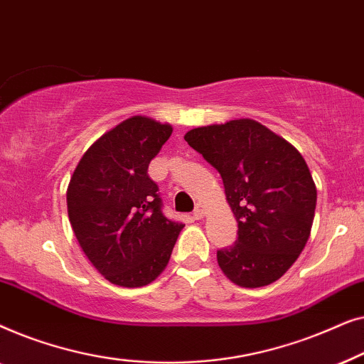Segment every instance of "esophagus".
Masks as SVG:
<instances>
[{"label": "esophagus", "mask_w": 364, "mask_h": 364, "mask_svg": "<svg viewBox=\"0 0 364 364\" xmlns=\"http://www.w3.org/2000/svg\"><path fill=\"white\" fill-rule=\"evenodd\" d=\"M203 215H205V207H203L202 203H197L196 210H193V218H196V220H200Z\"/></svg>", "instance_id": "obj_1"}]
</instances>
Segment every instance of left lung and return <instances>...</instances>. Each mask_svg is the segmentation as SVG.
Returning <instances> with one entry per match:
<instances>
[{
	"mask_svg": "<svg viewBox=\"0 0 364 364\" xmlns=\"http://www.w3.org/2000/svg\"><path fill=\"white\" fill-rule=\"evenodd\" d=\"M183 139L220 173L238 223L235 243L217 252L218 267L243 288L277 282L300 257L315 218L305 159L253 119L196 127Z\"/></svg>",
	"mask_w": 364,
	"mask_h": 364,
	"instance_id": "1",
	"label": "left lung"
}]
</instances>
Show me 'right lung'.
Returning <instances> with one entry per match:
<instances>
[{
    "instance_id": "obj_1",
    "label": "right lung",
    "mask_w": 364,
    "mask_h": 364,
    "mask_svg": "<svg viewBox=\"0 0 364 364\" xmlns=\"http://www.w3.org/2000/svg\"><path fill=\"white\" fill-rule=\"evenodd\" d=\"M171 124L132 116L84 152L69 181L68 215L82 252L114 285H149L164 272L183 223L162 213L147 168Z\"/></svg>"
}]
</instances>
